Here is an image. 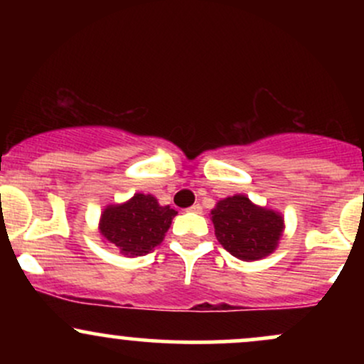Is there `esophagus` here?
I'll return each instance as SVG.
<instances>
[{
	"instance_id": "esophagus-1",
	"label": "esophagus",
	"mask_w": 364,
	"mask_h": 364,
	"mask_svg": "<svg viewBox=\"0 0 364 364\" xmlns=\"http://www.w3.org/2000/svg\"><path fill=\"white\" fill-rule=\"evenodd\" d=\"M188 210L195 212V214H202V205H200V203H195V205H191Z\"/></svg>"
}]
</instances>
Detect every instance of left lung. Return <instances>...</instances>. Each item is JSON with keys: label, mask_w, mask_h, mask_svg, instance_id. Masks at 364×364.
<instances>
[{"label": "left lung", "mask_w": 364, "mask_h": 364, "mask_svg": "<svg viewBox=\"0 0 364 364\" xmlns=\"http://www.w3.org/2000/svg\"><path fill=\"white\" fill-rule=\"evenodd\" d=\"M210 215L219 243L245 262L269 257L284 231V217L279 212L255 205L246 195L219 200Z\"/></svg>", "instance_id": "left-lung-1"}]
</instances>
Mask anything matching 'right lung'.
<instances>
[{
  "instance_id": "right-lung-1",
  "label": "right lung",
  "mask_w": 364,
  "mask_h": 364,
  "mask_svg": "<svg viewBox=\"0 0 364 364\" xmlns=\"http://www.w3.org/2000/svg\"><path fill=\"white\" fill-rule=\"evenodd\" d=\"M176 214L169 205H159L156 196L135 193L128 202L104 208L99 231L123 255L141 257L162 243Z\"/></svg>"
}]
</instances>
